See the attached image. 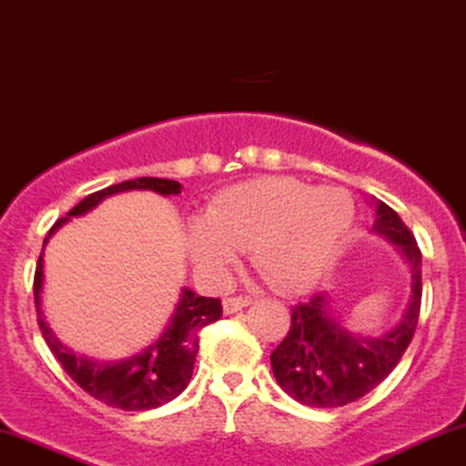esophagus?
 Masks as SVG:
<instances>
[{"mask_svg":"<svg viewBox=\"0 0 466 466\" xmlns=\"http://www.w3.org/2000/svg\"><path fill=\"white\" fill-rule=\"evenodd\" d=\"M249 304H251V297H243V295L226 297V299H223V310H226L228 315H234V312L243 310V308Z\"/></svg>","mask_w":466,"mask_h":466,"instance_id":"1","label":"esophagus"}]
</instances>
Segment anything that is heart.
<instances>
[{
    "label": "heart",
    "mask_w": 466,
    "mask_h": 466,
    "mask_svg": "<svg viewBox=\"0 0 466 466\" xmlns=\"http://www.w3.org/2000/svg\"><path fill=\"white\" fill-rule=\"evenodd\" d=\"M354 221V201L339 187H310L297 177L268 176L223 190L206 217L187 229L190 260L223 279L251 249V262L273 289L299 293L329 267Z\"/></svg>",
    "instance_id": "heart-1"
}]
</instances>
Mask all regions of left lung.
I'll list each match as a JSON object with an SVG mask.
<instances>
[{
  "label": "left lung",
  "mask_w": 466,
  "mask_h": 466,
  "mask_svg": "<svg viewBox=\"0 0 466 466\" xmlns=\"http://www.w3.org/2000/svg\"><path fill=\"white\" fill-rule=\"evenodd\" d=\"M373 232L400 248L412 276V293L401 321L380 336L347 332L329 315L328 297L315 295L290 310L287 339L271 354L278 384L295 401L339 408L360 400L397 367L410 345L421 310V249L400 215L375 201Z\"/></svg>",
  "instance_id": "left-lung-1"
}]
</instances>
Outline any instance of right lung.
Masks as SVG:
<instances>
[{
    "instance_id": "right-lung-1",
    "label": "right lung",
    "mask_w": 466,
    "mask_h": 466,
    "mask_svg": "<svg viewBox=\"0 0 466 466\" xmlns=\"http://www.w3.org/2000/svg\"><path fill=\"white\" fill-rule=\"evenodd\" d=\"M123 190H154L158 195H177L182 190V184L165 177H137L91 193L76 208L66 212V217L54 223V228L43 240V249L49 237L60 226H65L69 217H80L84 212L93 210L102 199L123 193ZM41 293L43 254L38 256L35 273V304L45 343L49 345L56 360L71 375L73 382L95 400L119 408V410H151V408L176 400L187 389L190 375H193L195 358L199 351V329L215 323L223 315L221 301L215 297H199L193 290L182 289L173 317L167 323L165 332L154 343L138 351L137 356L123 358L119 362H97L73 354L69 347L56 339L52 328L43 319Z\"/></svg>"
}]
</instances>
